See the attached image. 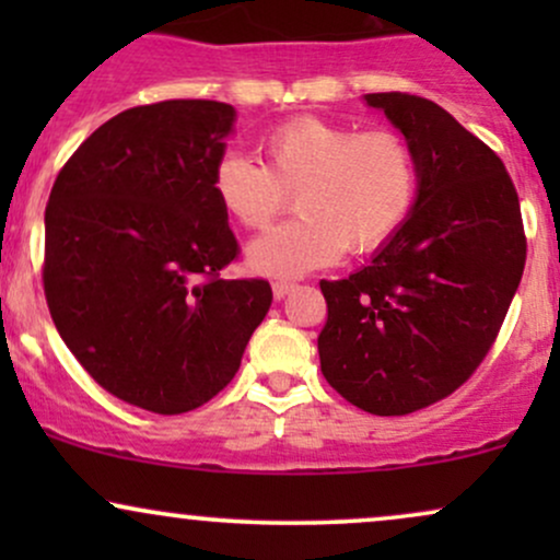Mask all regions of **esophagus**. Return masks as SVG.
<instances>
[{"mask_svg": "<svg viewBox=\"0 0 560 560\" xmlns=\"http://www.w3.org/2000/svg\"><path fill=\"white\" fill-rule=\"evenodd\" d=\"M271 289H273V298H276V300H284L287 294L292 292V289H294V281H289V279H279V281H273Z\"/></svg>", "mask_w": 560, "mask_h": 560, "instance_id": "obj_1", "label": "esophagus"}]
</instances>
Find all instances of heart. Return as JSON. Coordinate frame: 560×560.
<instances>
[{
    "label": "heart",
    "instance_id": "1",
    "mask_svg": "<svg viewBox=\"0 0 560 560\" xmlns=\"http://www.w3.org/2000/svg\"><path fill=\"white\" fill-rule=\"evenodd\" d=\"M266 165L240 152L218 160L213 189L223 213L260 231L289 208L300 215L253 242L260 273L294 276L352 255L374 253L405 226L419 197V158L392 128L294 118L262 139Z\"/></svg>",
    "mask_w": 560,
    "mask_h": 560
}]
</instances>
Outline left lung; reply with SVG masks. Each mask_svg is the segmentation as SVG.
<instances>
[{
    "mask_svg": "<svg viewBox=\"0 0 560 560\" xmlns=\"http://www.w3.org/2000/svg\"><path fill=\"white\" fill-rule=\"evenodd\" d=\"M419 158V197L374 260L320 281V371L347 402L408 416L453 395L490 352L522 281L516 186L485 141L432 100L365 94Z\"/></svg>",
    "mask_w": 560,
    "mask_h": 560,
    "instance_id": "1",
    "label": "left lung"
}]
</instances>
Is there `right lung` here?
Returning a JSON list of instances; mask_svg holds the SVG:
<instances>
[{
  "instance_id": "right-lung-1",
  "label": "right lung",
  "mask_w": 560,
  "mask_h": 560,
  "mask_svg": "<svg viewBox=\"0 0 560 560\" xmlns=\"http://www.w3.org/2000/svg\"><path fill=\"white\" fill-rule=\"evenodd\" d=\"M234 107L165 100L102 124L57 173L44 213V294L86 374L160 416L195 410L240 371L266 279L240 255L213 189Z\"/></svg>"
}]
</instances>
